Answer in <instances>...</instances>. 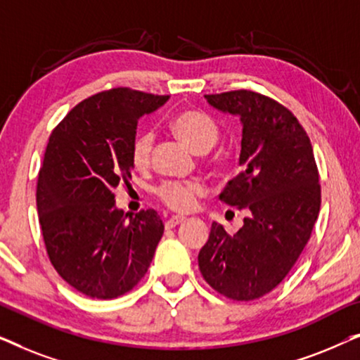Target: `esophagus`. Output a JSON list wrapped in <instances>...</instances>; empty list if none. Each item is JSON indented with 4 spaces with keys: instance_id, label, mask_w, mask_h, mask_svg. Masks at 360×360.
Segmentation results:
<instances>
[{
    "instance_id": "1",
    "label": "esophagus",
    "mask_w": 360,
    "mask_h": 360,
    "mask_svg": "<svg viewBox=\"0 0 360 360\" xmlns=\"http://www.w3.org/2000/svg\"><path fill=\"white\" fill-rule=\"evenodd\" d=\"M185 221V216H172V218H169L165 221V228L170 229V228H175L176 224L184 223Z\"/></svg>"
}]
</instances>
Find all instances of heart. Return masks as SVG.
I'll return each mask as SVG.
<instances>
[{
  "label": "heart",
  "instance_id": "heart-1",
  "mask_svg": "<svg viewBox=\"0 0 360 360\" xmlns=\"http://www.w3.org/2000/svg\"><path fill=\"white\" fill-rule=\"evenodd\" d=\"M170 127L196 154L210 152L219 137V129L216 122L208 115L195 110L176 112L172 117ZM152 147H154V132L149 129L137 132L131 144V162L136 169H146L150 164ZM201 193H203V185L193 180H169L157 188L159 198L174 211L190 210L193 206L195 196Z\"/></svg>",
  "mask_w": 360,
  "mask_h": 360
}]
</instances>
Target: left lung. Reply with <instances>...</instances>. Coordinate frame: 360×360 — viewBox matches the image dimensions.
Masks as SVG:
<instances>
[{"mask_svg":"<svg viewBox=\"0 0 360 360\" xmlns=\"http://www.w3.org/2000/svg\"><path fill=\"white\" fill-rule=\"evenodd\" d=\"M205 98L243 124L240 174L219 200L249 216L234 234L211 224L200 272L218 293L250 302L287 277L311 236L321 206L316 162L307 132L280 103L248 90Z\"/></svg>","mask_w":360,"mask_h":360,"instance_id":"8db88e82","label":"left lung"}]
</instances>
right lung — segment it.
<instances>
[{"label":"right lung","instance_id":"obj_1","mask_svg":"<svg viewBox=\"0 0 360 360\" xmlns=\"http://www.w3.org/2000/svg\"><path fill=\"white\" fill-rule=\"evenodd\" d=\"M169 96L129 88L98 93L52 131L37 180V211L49 259L58 275L91 298L111 300L139 283L164 234L155 210L126 221L115 190L134 169L137 121Z\"/></svg>","mask_w":360,"mask_h":360}]
</instances>
